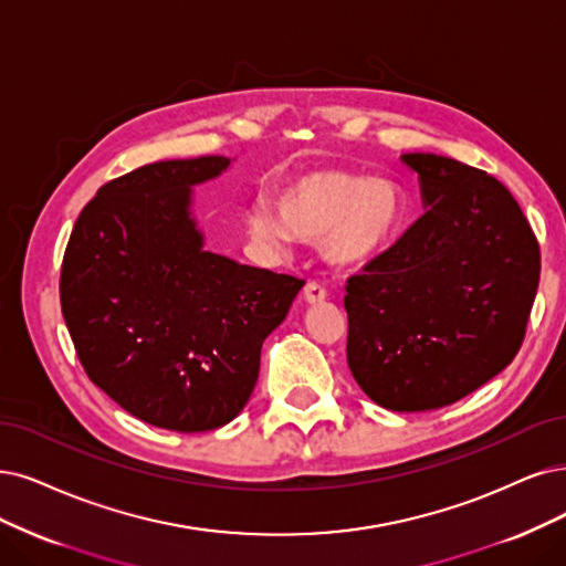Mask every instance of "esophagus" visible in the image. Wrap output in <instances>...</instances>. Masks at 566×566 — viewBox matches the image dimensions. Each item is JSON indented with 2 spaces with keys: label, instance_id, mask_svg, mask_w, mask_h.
Masks as SVG:
<instances>
[{
  "label": "esophagus",
  "instance_id": "esophagus-1",
  "mask_svg": "<svg viewBox=\"0 0 566 566\" xmlns=\"http://www.w3.org/2000/svg\"><path fill=\"white\" fill-rule=\"evenodd\" d=\"M303 298H305L310 305H317V303H322V301L326 298V291H324V286L317 284V282H307L305 289H303Z\"/></svg>",
  "mask_w": 566,
  "mask_h": 566
}]
</instances>
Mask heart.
Segmentation results:
<instances>
[{
  "instance_id": "b5f03b06",
  "label": "heart",
  "mask_w": 566,
  "mask_h": 566,
  "mask_svg": "<svg viewBox=\"0 0 566 566\" xmlns=\"http://www.w3.org/2000/svg\"><path fill=\"white\" fill-rule=\"evenodd\" d=\"M280 214L263 202L249 212V235L284 254L296 238L322 244L324 259L340 270L378 261L403 230L399 186L370 175L324 170L289 184L277 200Z\"/></svg>"
}]
</instances>
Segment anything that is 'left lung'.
Listing matches in <instances>:
<instances>
[{
  "label": "left lung",
  "mask_w": 566,
  "mask_h": 566,
  "mask_svg": "<svg viewBox=\"0 0 566 566\" xmlns=\"http://www.w3.org/2000/svg\"><path fill=\"white\" fill-rule=\"evenodd\" d=\"M427 212L347 280V364L396 412L450 406L504 370L525 340L541 251L509 188L436 154H403Z\"/></svg>",
  "instance_id": "obj_1"
}]
</instances>
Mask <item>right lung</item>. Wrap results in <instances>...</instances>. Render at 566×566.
I'll return each instance as SVG.
<instances>
[{"label":"right lung","mask_w":566,"mask_h":566,"mask_svg":"<svg viewBox=\"0 0 566 566\" xmlns=\"http://www.w3.org/2000/svg\"><path fill=\"white\" fill-rule=\"evenodd\" d=\"M228 165L160 160L104 184L62 259V317L83 370L123 410L167 431L235 420L259 380L263 340L305 284L205 249L193 186Z\"/></svg>","instance_id":"1"}]
</instances>
